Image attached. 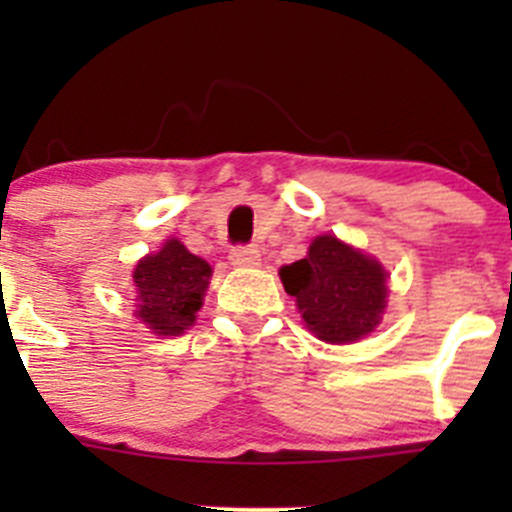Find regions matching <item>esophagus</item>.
<instances>
[{
	"label": "esophagus",
	"instance_id": "obj_1",
	"mask_svg": "<svg viewBox=\"0 0 512 512\" xmlns=\"http://www.w3.org/2000/svg\"><path fill=\"white\" fill-rule=\"evenodd\" d=\"M230 262L237 267H257L260 265V250L252 245H240L230 252Z\"/></svg>",
	"mask_w": 512,
	"mask_h": 512
}]
</instances>
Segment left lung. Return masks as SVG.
Returning <instances> with one entry per match:
<instances>
[{
    "mask_svg": "<svg viewBox=\"0 0 512 512\" xmlns=\"http://www.w3.org/2000/svg\"><path fill=\"white\" fill-rule=\"evenodd\" d=\"M280 277L309 332L322 342L349 344L379 327L389 272L334 235L314 237L307 257L282 267Z\"/></svg>",
    "mask_w": 512,
    "mask_h": 512,
    "instance_id": "obj_1",
    "label": "left lung"
}]
</instances>
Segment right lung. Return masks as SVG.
<instances>
[{
  "label": "right lung",
  "mask_w": 512,
  "mask_h": 512,
  "mask_svg": "<svg viewBox=\"0 0 512 512\" xmlns=\"http://www.w3.org/2000/svg\"><path fill=\"white\" fill-rule=\"evenodd\" d=\"M210 277L213 267L173 237L133 270L136 317L158 337H178L195 324Z\"/></svg>",
  "instance_id": "right-lung-1"
}]
</instances>
